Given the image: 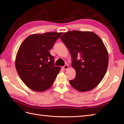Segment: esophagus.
<instances>
[{
  "instance_id": "obj_1",
  "label": "esophagus",
  "mask_w": 124,
  "mask_h": 124,
  "mask_svg": "<svg viewBox=\"0 0 124 124\" xmlns=\"http://www.w3.org/2000/svg\"><path fill=\"white\" fill-rule=\"evenodd\" d=\"M68 67H69V66H68V65H67V64H65L64 66H63L62 67V68L64 70H67L68 68Z\"/></svg>"
}]
</instances>
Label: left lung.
I'll return each mask as SVG.
<instances>
[{
  "label": "left lung",
  "mask_w": 124,
  "mask_h": 124,
  "mask_svg": "<svg viewBox=\"0 0 124 124\" xmlns=\"http://www.w3.org/2000/svg\"><path fill=\"white\" fill-rule=\"evenodd\" d=\"M71 55L76 77L69 83L80 92H87L98 85L104 77L109 57L101 39L90 31H71L61 37Z\"/></svg>",
  "instance_id": "obj_1"
}]
</instances>
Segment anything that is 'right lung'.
Returning <instances> with one entry per match:
<instances>
[{"instance_id":"right-lung-1","label":"right lung","mask_w":124,"mask_h":124,"mask_svg":"<svg viewBox=\"0 0 124 124\" xmlns=\"http://www.w3.org/2000/svg\"><path fill=\"white\" fill-rule=\"evenodd\" d=\"M62 34H33L28 37L18 49L16 69L23 82L32 90L43 92L54 83L61 68L54 66V57L49 51Z\"/></svg>"}]
</instances>
